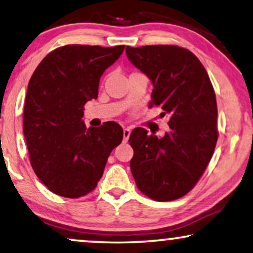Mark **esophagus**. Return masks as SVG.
Returning <instances> with one entry per match:
<instances>
[{
  "mask_svg": "<svg viewBox=\"0 0 253 253\" xmlns=\"http://www.w3.org/2000/svg\"><path fill=\"white\" fill-rule=\"evenodd\" d=\"M130 133H131V130L129 127H124L123 129V140L124 141H127V139L130 138Z\"/></svg>",
  "mask_w": 253,
  "mask_h": 253,
  "instance_id": "esophagus-1",
  "label": "esophagus"
}]
</instances>
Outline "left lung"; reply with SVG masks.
<instances>
[{
  "instance_id": "obj_1",
  "label": "left lung",
  "mask_w": 253,
  "mask_h": 253,
  "mask_svg": "<svg viewBox=\"0 0 253 253\" xmlns=\"http://www.w3.org/2000/svg\"><path fill=\"white\" fill-rule=\"evenodd\" d=\"M126 56L153 83L152 105L170 114L163 138L137 127L130 168L139 190L167 202L186 195L206 171L218 140L217 100L204 66L177 45L126 46Z\"/></svg>"
}]
</instances>
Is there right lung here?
<instances>
[{"instance_id": "add662e5", "label": "right lung", "mask_w": 253, "mask_h": 253, "mask_svg": "<svg viewBox=\"0 0 253 253\" xmlns=\"http://www.w3.org/2000/svg\"><path fill=\"white\" fill-rule=\"evenodd\" d=\"M124 45L68 44L44 57L28 83L24 135L31 166L44 186L59 196L78 199L92 192L123 129L109 121L86 129L84 105L98 98L102 73L119 59Z\"/></svg>"}]
</instances>
